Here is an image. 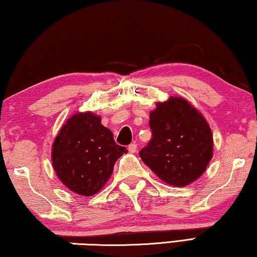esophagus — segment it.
I'll return each mask as SVG.
<instances>
[{
	"label": "esophagus",
	"instance_id": "1",
	"mask_svg": "<svg viewBox=\"0 0 257 257\" xmlns=\"http://www.w3.org/2000/svg\"><path fill=\"white\" fill-rule=\"evenodd\" d=\"M128 151L130 152V153H136V152H137V144H135V143L130 144L128 146Z\"/></svg>",
	"mask_w": 257,
	"mask_h": 257
}]
</instances>
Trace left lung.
I'll return each instance as SVG.
<instances>
[{
    "label": "left lung",
    "instance_id": "obj_1",
    "mask_svg": "<svg viewBox=\"0 0 257 257\" xmlns=\"http://www.w3.org/2000/svg\"><path fill=\"white\" fill-rule=\"evenodd\" d=\"M152 139L139 155L161 180L184 187L197 180L213 156V135L205 118L187 99L169 97L150 113Z\"/></svg>",
    "mask_w": 257,
    "mask_h": 257
}]
</instances>
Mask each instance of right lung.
<instances>
[{"label":"right lung","instance_id":"right-lung-1","mask_svg":"<svg viewBox=\"0 0 257 257\" xmlns=\"http://www.w3.org/2000/svg\"><path fill=\"white\" fill-rule=\"evenodd\" d=\"M115 144L110 129L93 112H79L60 129L52 146V163L68 189L92 196L102 189L120 156L127 153Z\"/></svg>","mask_w":257,"mask_h":257}]
</instances>
